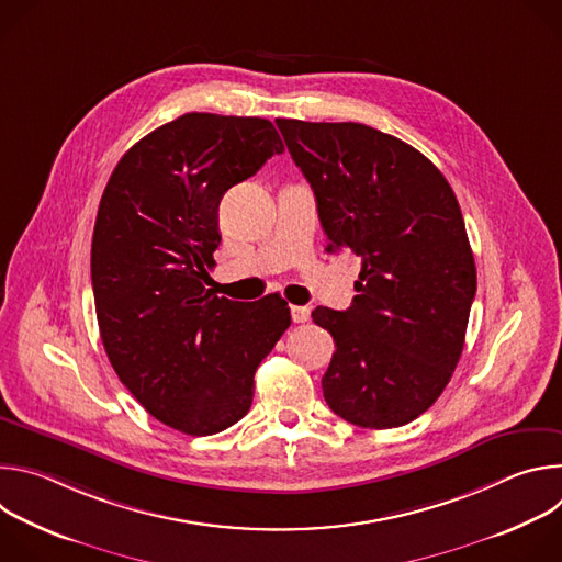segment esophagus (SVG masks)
<instances>
[{
  "instance_id": "obj_1",
  "label": "esophagus",
  "mask_w": 562,
  "mask_h": 562,
  "mask_svg": "<svg viewBox=\"0 0 562 562\" xmlns=\"http://www.w3.org/2000/svg\"><path fill=\"white\" fill-rule=\"evenodd\" d=\"M308 308L306 306H291V317H293V323H306V319H308Z\"/></svg>"
}]
</instances>
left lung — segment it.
Listing matches in <instances>:
<instances>
[{
	"label": "left lung",
	"instance_id": "8db88e82",
	"mask_svg": "<svg viewBox=\"0 0 562 562\" xmlns=\"http://www.w3.org/2000/svg\"><path fill=\"white\" fill-rule=\"evenodd\" d=\"M276 124L313 189L327 251L362 260L353 304L311 313L336 342L327 405L364 429L403 427L436 403L464 347L475 265L458 200L420 150L378 128Z\"/></svg>",
	"mask_w": 562,
	"mask_h": 562
}]
</instances>
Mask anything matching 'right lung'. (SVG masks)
<instances>
[{
  "label": "right lung",
  "mask_w": 562,
  "mask_h": 562,
  "mask_svg": "<svg viewBox=\"0 0 562 562\" xmlns=\"http://www.w3.org/2000/svg\"><path fill=\"white\" fill-rule=\"evenodd\" d=\"M262 117L187 113L133 144L100 200L91 280L106 356L159 423L211 436L245 418L254 375L291 325L278 295L220 297L217 206L282 153Z\"/></svg>",
  "instance_id": "right-lung-1"
}]
</instances>
